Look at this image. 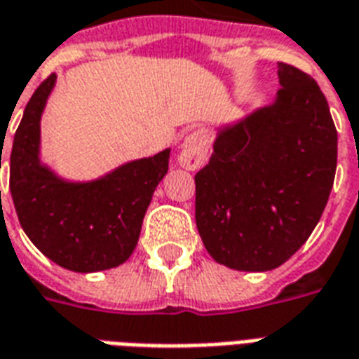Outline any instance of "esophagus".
Instances as JSON below:
<instances>
[{"label": "esophagus", "instance_id": "34e87169", "mask_svg": "<svg viewBox=\"0 0 359 359\" xmlns=\"http://www.w3.org/2000/svg\"><path fill=\"white\" fill-rule=\"evenodd\" d=\"M209 135L203 129H198L182 140L179 154V163L188 171H196L205 165L209 156Z\"/></svg>", "mask_w": 359, "mask_h": 359}]
</instances>
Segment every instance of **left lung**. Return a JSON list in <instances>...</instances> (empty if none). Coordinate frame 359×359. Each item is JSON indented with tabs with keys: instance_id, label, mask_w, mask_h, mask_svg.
I'll return each mask as SVG.
<instances>
[{
	"instance_id": "8db88e82",
	"label": "left lung",
	"mask_w": 359,
	"mask_h": 359,
	"mask_svg": "<svg viewBox=\"0 0 359 359\" xmlns=\"http://www.w3.org/2000/svg\"><path fill=\"white\" fill-rule=\"evenodd\" d=\"M274 102L219 127L196 175V224L207 253L241 272L291 259L320 222L337 169V129L320 85L278 65Z\"/></svg>"
}]
</instances>
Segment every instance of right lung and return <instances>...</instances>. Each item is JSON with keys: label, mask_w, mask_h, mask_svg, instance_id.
Instances as JSON below:
<instances>
[{"label": "right lung", "mask_w": 359, "mask_h": 359, "mask_svg": "<svg viewBox=\"0 0 359 359\" xmlns=\"http://www.w3.org/2000/svg\"><path fill=\"white\" fill-rule=\"evenodd\" d=\"M55 83L51 74L36 89L15 133L9 159L13 203L26 236L58 266L81 274L116 268L137 247L171 150L127 161L87 182L58 177L39 158L41 114Z\"/></svg>", "instance_id": "obj_1"}]
</instances>
